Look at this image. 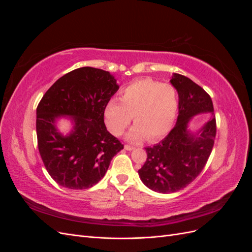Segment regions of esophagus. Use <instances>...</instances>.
Returning a JSON list of instances; mask_svg holds the SVG:
<instances>
[{"instance_id": "1", "label": "esophagus", "mask_w": 252, "mask_h": 252, "mask_svg": "<svg viewBox=\"0 0 252 252\" xmlns=\"http://www.w3.org/2000/svg\"><path fill=\"white\" fill-rule=\"evenodd\" d=\"M134 147L133 146H130V145H125V149L126 150H132Z\"/></svg>"}]
</instances>
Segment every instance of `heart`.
Listing matches in <instances>:
<instances>
[{"label":"heart","mask_w":252,"mask_h":252,"mask_svg":"<svg viewBox=\"0 0 252 252\" xmlns=\"http://www.w3.org/2000/svg\"><path fill=\"white\" fill-rule=\"evenodd\" d=\"M120 101H110L105 108V122L109 130L121 135L130 124H135L128 139L139 142L163 138L173 127L179 111L177 89L168 83L151 79L135 81L121 91Z\"/></svg>","instance_id":"b5f03b06"}]
</instances>
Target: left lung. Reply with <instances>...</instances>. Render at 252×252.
Listing matches in <instances>:
<instances>
[{
	"label": "left lung",
	"mask_w": 252,
	"mask_h": 252,
	"mask_svg": "<svg viewBox=\"0 0 252 252\" xmlns=\"http://www.w3.org/2000/svg\"><path fill=\"white\" fill-rule=\"evenodd\" d=\"M170 82L179 94L177 124L158 144L145 148L147 158L139 170L144 184L161 193L179 191L196 179L208 161L217 134L215 116L206 122L200 135L187 130L195 114L213 112L210 95L185 75L174 73Z\"/></svg>",
	"instance_id": "8db88e82"
}]
</instances>
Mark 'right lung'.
<instances>
[{"instance_id": "right-lung-1", "label": "right lung", "mask_w": 252, "mask_h": 252, "mask_svg": "<svg viewBox=\"0 0 252 252\" xmlns=\"http://www.w3.org/2000/svg\"><path fill=\"white\" fill-rule=\"evenodd\" d=\"M118 89L108 71L82 67L61 77L43 95L36 107L37 147L59 185L75 190L93 187L124 148L104 123L106 106ZM60 115L74 118V131L68 137L54 126Z\"/></svg>"}]
</instances>
